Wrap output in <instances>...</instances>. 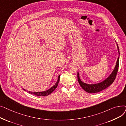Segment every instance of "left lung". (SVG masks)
I'll use <instances>...</instances> for the list:
<instances>
[{
  "label": "left lung",
  "mask_w": 126,
  "mask_h": 126,
  "mask_svg": "<svg viewBox=\"0 0 126 126\" xmlns=\"http://www.w3.org/2000/svg\"><path fill=\"white\" fill-rule=\"evenodd\" d=\"M117 49L118 51V54H119V57L117 58V62L115 66L114 69L113 71H112L111 75L108 77V78L106 79L104 81L100 83H97L95 84H86L84 82H83L81 79H80V77H79V72H78V82L80 84V86L85 91L88 93H96V92H98L100 91H101L103 90L104 89L107 88L109 86L112 84L113 83L114 81L118 69V66H119V61H120V50H119V48L118 45L117 44Z\"/></svg>",
  "instance_id": "obj_1"
}]
</instances>
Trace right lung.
Listing matches in <instances>:
<instances>
[{
    "label": "right lung",
    "mask_w": 126,
    "mask_h": 126,
    "mask_svg": "<svg viewBox=\"0 0 126 126\" xmlns=\"http://www.w3.org/2000/svg\"><path fill=\"white\" fill-rule=\"evenodd\" d=\"M60 76H59V77H58V80H57V83H56V84L55 85L53 86L52 87H51L50 89H49L48 90H46V91H42V92H31V91H29V92L30 94H33L34 95H36L37 96H47L50 94H51L52 92L54 91L55 89L58 86V83H59V80H60ZM24 90L26 91L24 89H23Z\"/></svg>",
    "instance_id": "obj_1"
}]
</instances>
